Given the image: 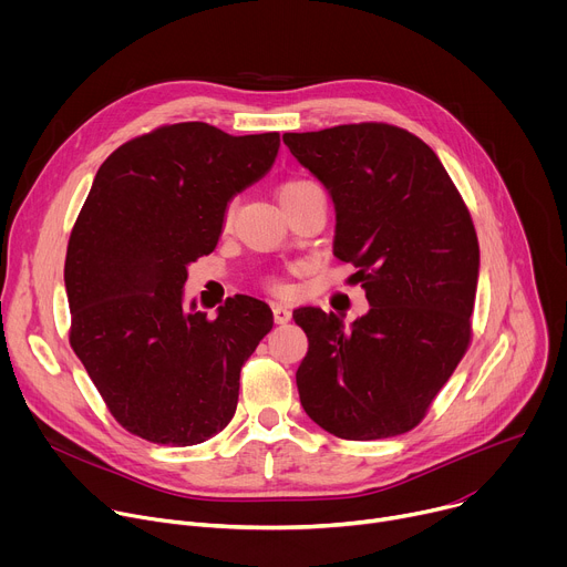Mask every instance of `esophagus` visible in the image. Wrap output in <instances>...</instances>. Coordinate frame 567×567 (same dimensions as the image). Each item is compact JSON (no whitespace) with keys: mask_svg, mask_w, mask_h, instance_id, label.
I'll use <instances>...</instances> for the list:
<instances>
[{"mask_svg":"<svg viewBox=\"0 0 567 567\" xmlns=\"http://www.w3.org/2000/svg\"><path fill=\"white\" fill-rule=\"evenodd\" d=\"M271 309H274V320L278 322V326H285V322H289V320H291V311H289V307H285V305H280V302H274V305H271Z\"/></svg>","mask_w":567,"mask_h":567,"instance_id":"1","label":"esophagus"}]
</instances>
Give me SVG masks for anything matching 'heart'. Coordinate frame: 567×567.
I'll list each match as a JSON object with an SVG mask.
<instances>
[{"label": "heart", "mask_w": 567, "mask_h": 567, "mask_svg": "<svg viewBox=\"0 0 567 567\" xmlns=\"http://www.w3.org/2000/svg\"><path fill=\"white\" fill-rule=\"evenodd\" d=\"M311 186H313V184H309V182H287L285 186H280L278 199L282 202V199H287V197H291V195H296V193H300V190H305V188H311ZM230 217H233V210L228 208V210L224 213V226L230 224Z\"/></svg>", "instance_id": "heart-1"}]
</instances>
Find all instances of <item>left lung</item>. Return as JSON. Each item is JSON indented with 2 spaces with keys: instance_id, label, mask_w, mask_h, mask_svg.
<instances>
[{
  "instance_id": "8db88e82",
  "label": "left lung",
  "mask_w": 567,
  "mask_h": 567,
  "mask_svg": "<svg viewBox=\"0 0 567 567\" xmlns=\"http://www.w3.org/2000/svg\"><path fill=\"white\" fill-rule=\"evenodd\" d=\"M285 145L328 190L334 256L359 271L370 309L346 328L318 307L293 311L309 348L296 383L305 413L343 440L411 431L471 341L480 249L437 154L381 123L287 132Z\"/></svg>"
}]
</instances>
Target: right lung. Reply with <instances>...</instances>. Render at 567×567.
<instances>
[{"label": "right lung", "instance_id": "add662e5", "mask_svg": "<svg viewBox=\"0 0 567 567\" xmlns=\"http://www.w3.org/2000/svg\"><path fill=\"white\" fill-rule=\"evenodd\" d=\"M278 150V132L158 127L105 158L75 219L69 341L116 422L147 442L202 444L235 415L239 370L274 313L235 296L208 318L195 298L184 307V285L217 247L230 199L271 171Z\"/></svg>", "mask_w": 567, "mask_h": 567}]
</instances>
